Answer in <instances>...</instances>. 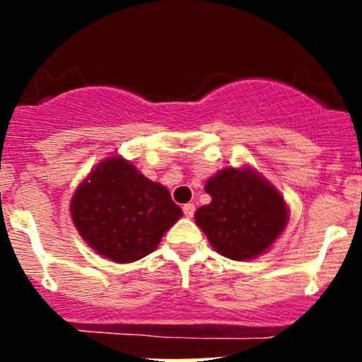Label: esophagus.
<instances>
[{"mask_svg": "<svg viewBox=\"0 0 362 362\" xmlns=\"http://www.w3.org/2000/svg\"><path fill=\"white\" fill-rule=\"evenodd\" d=\"M194 211H196L194 203L184 204V215H185V217H192V215H194Z\"/></svg>", "mask_w": 362, "mask_h": 362, "instance_id": "esophagus-1", "label": "esophagus"}]
</instances>
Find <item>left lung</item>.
I'll list each match as a JSON object with an SVG mask.
<instances>
[{
	"label": "left lung",
	"mask_w": 362,
	"mask_h": 362,
	"mask_svg": "<svg viewBox=\"0 0 362 362\" xmlns=\"http://www.w3.org/2000/svg\"><path fill=\"white\" fill-rule=\"evenodd\" d=\"M211 202L196 210V224L218 254L243 261L272 247L287 224L280 192L252 170L226 168L204 185Z\"/></svg>",
	"instance_id": "left-lung-1"
}]
</instances>
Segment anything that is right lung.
I'll use <instances>...</instances> for the list:
<instances>
[{"instance_id":"add662e5","label":"right lung","mask_w":362,"mask_h":362,"mask_svg":"<svg viewBox=\"0 0 362 362\" xmlns=\"http://www.w3.org/2000/svg\"><path fill=\"white\" fill-rule=\"evenodd\" d=\"M180 217L182 208L168 189L122 158L105 159L94 168L71 199L73 224L82 238L115 262L151 254Z\"/></svg>"}]
</instances>
